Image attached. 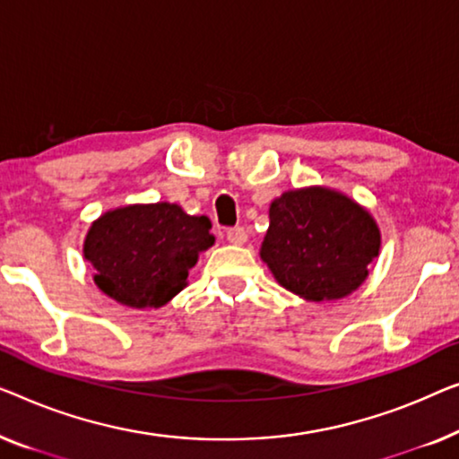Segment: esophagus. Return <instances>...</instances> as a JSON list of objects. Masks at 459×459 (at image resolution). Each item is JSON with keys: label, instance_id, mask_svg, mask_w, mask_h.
<instances>
[{"label": "esophagus", "instance_id": "obj_1", "mask_svg": "<svg viewBox=\"0 0 459 459\" xmlns=\"http://www.w3.org/2000/svg\"><path fill=\"white\" fill-rule=\"evenodd\" d=\"M225 238H228V242H231V244L242 246L246 240H248V234H246L244 228H230Z\"/></svg>", "mask_w": 459, "mask_h": 459}]
</instances>
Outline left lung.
Instances as JSON below:
<instances>
[{
    "label": "left lung",
    "instance_id": "1",
    "mask_svg": "<svg viewBox=\"0 0 459 459\" xmlns=\"http://www.w3.org/2000/svg\"><path fill=\"white\" fill-rule=\"evenodd\" d=\"M378 248L381 231L367 209L342 192L310 186L271 203L261 258L285 290L323 302L360 288Z\"/></svg>",
    "mask_w": 459,
    "mask_h": 459
}]
</instances>
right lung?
I'll return each instance as SVG.
<instances>
[{"label": "right lung", "instance_id": "add662e5", "mask_svg": "<svg viewBox=\"0 0 459 459\" xmlns=\"http://www.w3.org/2000/svg\"><path fill=\"white\" fill-rule=\"evenodd\" d=\"M209 230V217L178 204H128L92 221L82 252L103 294L130 308H159L180 294L198 255L213 246Z\"/></svg>", "mask_w": 459, "mask_h": 459}]
</instances>
